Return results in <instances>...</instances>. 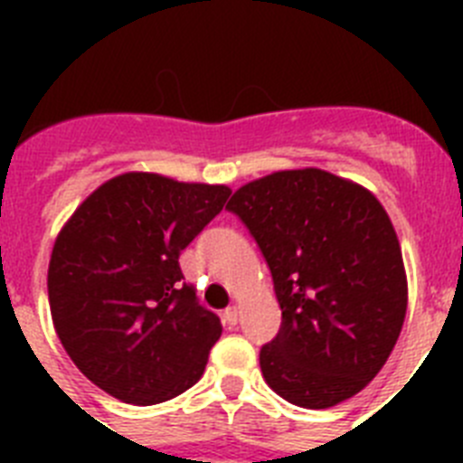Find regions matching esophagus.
Listing matches in <instances>:
<instances>
[{
	"label": "esophagus",
	"mask_w": 463,
	"mask_h": 463,
	"mask_svg": "<svg viewBox=\"0 0 463 463\" xmlns=\"http://www.w3.org/2000/svg\"><path fill=\"white\" fill-rule=\"evenodd\" d=\"M224 322H227L229 326H234L236 322H239V308H236V306H229V308L224 310Z\"/></svg>",
	"instance_id": "esophagus-1"
}]
</instances>
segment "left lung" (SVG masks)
<instances>
[{"label": "left lung", "instance_id": "left-lung-1", "mask_svg": "<svg viewBox=\"0 0 463 463\" xmlns=\"http://www.w3.org/2000/svg\"><path fill=\"white\" fill-rule=\"evenodd\" d=\"M227 208L260 245L282 310L260 350L269 387L313 411L362 392L408 306L401 245L378 199L329 171L294 169L248 183Z\"/></svg>", "mask_w": 463, "mask_h": 463}]
</instances>
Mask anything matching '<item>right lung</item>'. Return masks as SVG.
I'll return each instance as SVG.
<instances>
[{
    "label": "right lung",
    "instance_id": "add662e5",
    "mask_svg": "<svg viewBox=\"0 0 463 463\" xmlns=\"http://www.w3.org/2000/svg\"><path fill=\"white\" fill-rule=\"evenodd\" d=\"M229 194L132 171L97 187L57 236L52 325L80 373L110 396L153 406L203 375L222 325L183 282L178 257Z\"/></svg>",
    "mask_w": 463,
    "mask_h": 463
}]
</instances>
